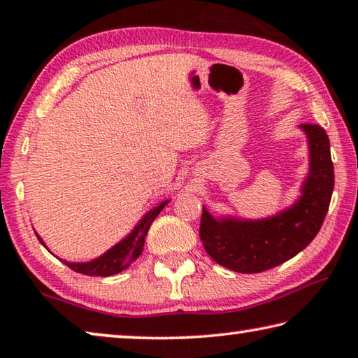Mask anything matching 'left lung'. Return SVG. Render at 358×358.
I'll list each match as a JSON object with an SVG mask.
<instances>
[{
	"instance_id": "8db88e82",
	"label": "left lung",
	"mask_w": 358,
	"mask_h": 358,
	"mask_svg": "<svg viewBox=\"0 0 358 358\" xmlns=\"http://www.w3.org/2000/svg\"><path fill=\"white\" fill-rule=\"evenodd\" d=\"M300 129L308 141L310 171L290 207L262 220L215 217L203 207L199 235L216 264L237 273H260L296 256L322 227L335 186L330 141L317 124Z\"/></svg>"
}]
</instances>
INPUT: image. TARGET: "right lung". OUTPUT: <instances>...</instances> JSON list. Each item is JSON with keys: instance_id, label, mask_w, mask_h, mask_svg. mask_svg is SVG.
Listing matches in <instances>:
<instances>
[{"instance_id": "obj_1", "label": "right lung", "mask_w": 358, "mask_h": 358, "mask_svg": "<svg viewBox=\"0 0 358 358\" xmlns=\"http://www.w3.org/2000/svg\"><path fill=\"white\" fill-rule=\"evenodd\" d=\"M167 203L169 201H164L157 205V207L147 211L142 220L137 222V226L132 229L123 240L118 241L117 245L102 254V256L90 260V262H68V260L62 259L63 264L68 265L71 270L77 271V273L88 276H110L126 270L142 254L145 237H147L151 222L156 220V216L161 213V210L164 208ZM36 237H38L41 243L45 246L44 240H42L38 234H36Z\"/></svg>"}]
</instances>
